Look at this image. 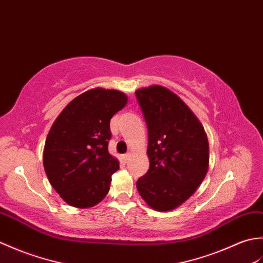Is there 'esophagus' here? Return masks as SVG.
I'll list each match as a JSON object with an SVG mask.
<instances>
[{"mask_svg":"<svg viewBox=\"0 0 263 263\" xmlns=\"http://www.w3.org/2000/svg\"><path fill=\"white\" fill-rule=\"evenodd\" d=\"M122 159H124V161H125V162H127L128 160L130 159V153H126V154L122 155Z\"/></svg>","mask_w":263,"mask_h":263,"instance_id":"esophagus-1","label":"esophagus"}]
</instances>
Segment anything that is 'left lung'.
<instances>
[{"label": "left lung", "instance_id": "1", "mask_svg": "<svg viewBox=\"0 0 263 263\" xmlns=\"http://www.w3.org/2000/svg\"><path fill=\"white\" fill-rule=\"evenodd\" d=\"M135 95L147 125L149 159L137 190L154 211H172L188 200L206 177L207 135L190 108L166 87L152 85Z\"/></svg>", "mask_w": 263, "mask_h": 263}]
</instances>
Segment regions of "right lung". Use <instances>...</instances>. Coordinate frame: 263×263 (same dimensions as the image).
<instances>
[{
	"mask_svg": "<svg viewBox=\"0 0 263 263\" xmlns=\"http://www.w3.org/2000/svg\"><path fill=\"white\" fill-rule=\"evenodd\" d=\"M128 98L96 87L78 96L52 124L44 148V167L52 188L69 206L89 208L107 196L119 162L108 152L110 119Z\"/></svg>",
	"mask_w": 263,
	"mask_h": 263,
	"instance_id": "1",
	"label": "right lung"
}]
</instances>
